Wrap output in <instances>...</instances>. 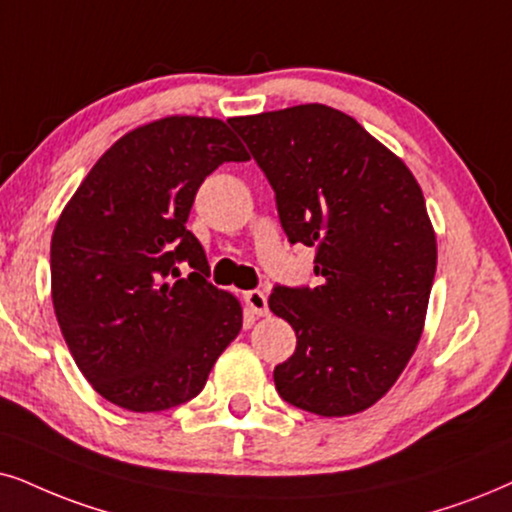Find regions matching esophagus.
I'll use <instances>...</instances> for the list:
<instances>
[{"instance_id":"obj_1","label":"esophagus","mask_w":512,"mask_h":512,"mask_svg":"<svg viewBox=\"0 0 512 512\" xmlns=\"http://www.w3.org/2000/svg\"><path fill=\"white\" fill-rule=\"evenodd\" d=\"M245 304H248V309L252 314L257 316H267L269 307H267V295L262 293V290H248V293L243 295Z\"/></svg>"}]
</instances>
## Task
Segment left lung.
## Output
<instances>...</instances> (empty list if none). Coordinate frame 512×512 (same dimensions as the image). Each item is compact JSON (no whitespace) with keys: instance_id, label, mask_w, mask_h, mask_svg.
<instances>
[{"instance_id":"left-lung-1","label":"left lung","mask_w":512,"mask_h":512,"mask_svg":"<svg viewBox=\"0 0 512 512\" xmlns=\"http://www.w3.org/2000/svg\"><path fill=\"white\" fill-rule=\"evenodd\" d=\"M276 193L290 243L316 250V288L276 286L297 335L274 368L281 399L316 416L366 411L416 352L437 269L416 177L357 120L323 103L231 118Z\"/></svg>"}]
</instances>
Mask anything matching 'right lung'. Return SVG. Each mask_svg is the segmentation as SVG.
Masks as SVG:
<instances>
[{
  "instance_id": "right-lung-1",
  "label": "right lung",
  "mask_w": 512,
  "mask_h": 512,
  "mask_svg": "<svg viewBox=\"0 0 512 512\" xmlns=\"http://www.w3.org/2000/svg\"><path fill=\"white\" fill-rule=\"evenodd\" d=\"M243 160L250 155L226 122L170 115L115 141L58 217V326L84 378L120 409L186 404L241 333V302L208 281L186 219L205 177Z\"/></svg>"
}]
</instances>
